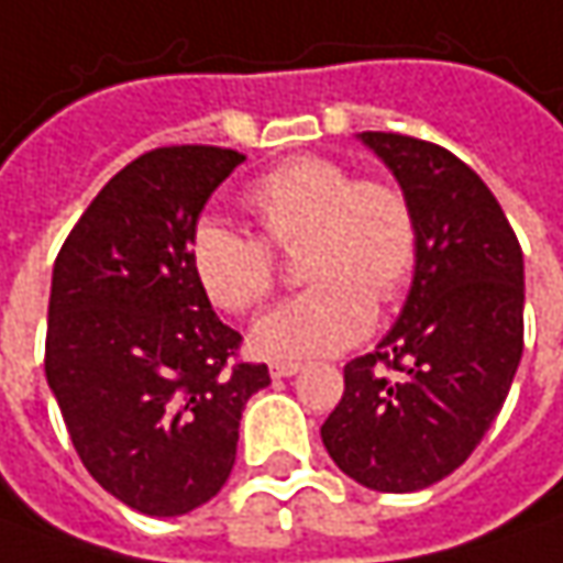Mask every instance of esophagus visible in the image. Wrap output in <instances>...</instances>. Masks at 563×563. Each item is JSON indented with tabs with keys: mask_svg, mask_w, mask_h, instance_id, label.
Instances as JSON below:
<instances>
[{
	"mask_svg": "<svg viewBox=\"0 0 563 563\" xmlns=\"http://www.w3.org/2000/svg\"><path fill=\"white\" fill-rule=\"evenodd\" d=\"M301 371V364L299 361H274L271 364V377H292V374H299Z\"/></svg>",
	"mask_w": 563,
	"mask_h": 563,
	"instance_id": "obj_1",
	"label": "esophagus"
}]
</instances>
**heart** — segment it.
Returning a JSON list of instances; mask_svg holds the SVG:
<instances>
[{
  "instance_id": "b5f03b06",
  "label": "heart",
  "mask_w": 563,
  "mask_h": 563,
  "mask_svg": "<svg viewBox=\"0 0 563 563\" xmlns=\"http://www.w3.org/2000/svg\"><path fill=\"white\" fill-rule=\"evenodd\" d=\"M245 202L274 249L292 252L305 243L301 277L314 283L255 320L252 345L264 358H320L355 345L374 327V299L398 296L415 271L417 223L408 199L396 186L355 180L330 158L305 155L274 167ZM266 244L223 221L199 223L189 264L205 296L236 314L262 305L277 280Z\"/></svg>"
}]
</instances>
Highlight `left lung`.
I'll return each mask as SVG.
<instances>
[{
    "instance_id": "left-lung-1",
    "label": "left lung",
    "mask_w": 563,
    "mask_h": 563,
    "mask_svg": "<svg viewBox=\"0 0 563 563\" xmlns=\"http://www.w3.org/2000/svg\"><path fill=\"white\" fill-rule=\"evenodd\" d=\"M358 140L415 211V277L377 352L345 364L320 439L361 486L417 493L471 457L508 398L523 355V252L489 186L449 148Z\"/></svg>"
}]
</instances>
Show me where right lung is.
<instances>
[{"instance_id": "right-lung-1", "label": "right lung", "mask_w": 563, "mask_h": 563, "mask_svg": "<svg viewBox=\"0 0 563 563\" xmlns=\"http://www.w3.org/2000/svg\"><path fill=\"white\" fill-rule=\"evenodd\" d=\"M245 155L155 148L118 170L52 267L46 379L92 479L148 517L221 493L267 364H233L240 333L189 264L211 192Z\"/></svg>"}]
</instances>
